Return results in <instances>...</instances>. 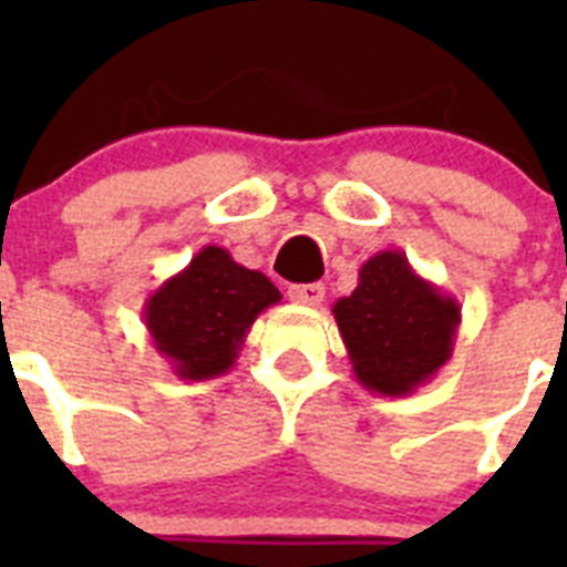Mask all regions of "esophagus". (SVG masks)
<instances>
[{
	"label": "esophagus",
	"mask_w": 567,
	"mask_h": 567,
	"mask_svg": "<svg viewBox=\"0 0 567 567\" xmlns=\"http://www.w3.org/2000/svg\"><path fill=\"white\" fill-rule=\"evenodd\" d=\"M323 295H327L323 284H295V287H289V298L295 303H303V307H320Z\"/></svg>",
	"instance_id": "obj_1"
}]
</instances>
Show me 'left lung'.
Listing matches in <instances>:
<instances>
[{
	"mask_svg": "<svg viewBox=\"0 0 567 567\" xmlns=\"http://www.w3.org/2000/svg\"><path fill=\"white\" fill-rule=\"evenodd\" d=\"M460 309L454 295L414 272L405 252L383 249L360 267L358 287L332 315L365 392L405 398L452 360Z\"/></svg>",
	"mask_w": 567,
	"mask_h": 567,
	"instance_id": "1",
	"label": "left lung"
}]
</instances>
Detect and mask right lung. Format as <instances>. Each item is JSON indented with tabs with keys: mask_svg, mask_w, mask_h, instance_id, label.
I'll use <instances>...</instances> for the list:
<instances>
[{
	"mask_svg": "<svg viewBox=\"0 0 567 567\" xmlns=\"http://www.w3.org/2000/svg\"><path fill=\"white\" fill-rule=\"evenodd\" d=\"M278 300L267 275L209 244L144 300L142 318L175 378L202 383L233 369L255 318Z\"/></svg>",
	"mask_w": 567,
	"mask_h": 567,
	"instance_id": "1",
	"label": "right lung"
}]
</instances>
